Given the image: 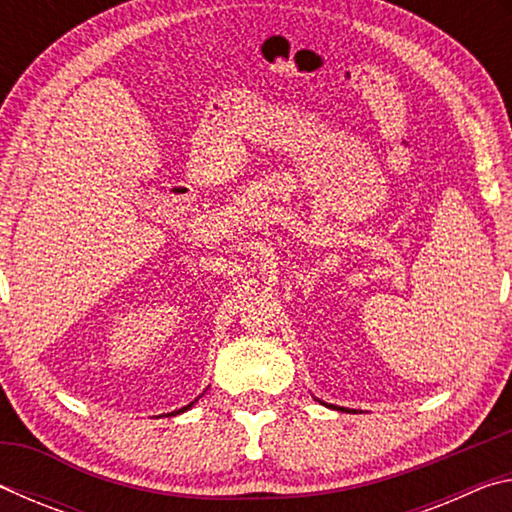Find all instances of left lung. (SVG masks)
<instances>
[{"label": "left lung", "mask_w": 512, "mask_h": 512, "mask_svg": "<svg viewBox=\"0 0 512 512\" xmlns=\"http://www.w3.org/2000/svg\"><path fill=\"white\" fill-rule=\"evenodd\" d=\"M341 411H345V409H341Z\"/></svg>", "instance_id": "left-lung-1"}]
</instances>
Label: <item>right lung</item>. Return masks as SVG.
Wrapping results in <instances>:
<instances>
[{
  "instance_id": "1",
  "label": "right lung",
  "mask_w": 512,
  "mask_h": 512,
  "mask_svg": "<svg viewBox=\"0 0 512 512\" xmlns=\"http://www.w3.org/2000/svg\"><path fill=\"white\" fill-rule=\"evenodd\" d=\"M189 406H192V404H189ZM189 406H185V409H180L178 413H183V411H187V409H189Z\"/></svg>"
}]
</instances>
